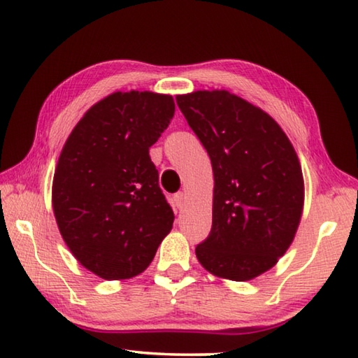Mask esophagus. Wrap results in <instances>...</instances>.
<instances>
[{
	"mask_svg": "<svg viewBox=\"0 0 358 358\" xmlns=\"http://www.w3.org/2000/svg\"><path fill=\"white\" fill-rule=\"evenodd\" d=\"M173 199H175V207H177L178 210H183L186 207V194L185 192H178Z\"/></svg>",
	"mask_w": 358,
	"mask_h": 358,
	"instance_id": "esophagus-1",
	"label": "esophagus"
}]
</instances>
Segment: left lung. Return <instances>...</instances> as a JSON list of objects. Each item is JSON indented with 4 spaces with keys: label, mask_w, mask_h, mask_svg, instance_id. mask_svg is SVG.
<instances>
[{
    "label": "left lung",
    "mask_w": 358,
    "mask_h": 358,
    "mask_svg": "<svg viewBox=\"0 0 358 358\" xmlns=\"http://www.w3.org/2000/svg\"><path fill=\"white\" fill-rule=\"evenodd\" d=\"M177 104L213 167V226L197 260L222 280L251 281L295 238L305 203L299 156L268 113L227 90L178 94Z\"/></svg>",
    "instance_id": "obj_1"
}]
</instances>
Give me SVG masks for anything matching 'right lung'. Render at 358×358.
I'll return each mask as SVG.
<instances>
[{
    "instance_id": "obj_1",
    "label": "right lung",
    "mask_w": 358,
    "mask_h": 358,
    "mask_svg": "<svg viewBox=\"0 0 358 358\" xmlns=\"http://www.w3.org/2000/svg\"><path fill=\"white\" fill-rule=\"evenodd\" d=\"M173 113L171 94L115 92L85 112L59 153L52 185L59 234L102 280L141 275L172 230L150 147Z\"/></svg>"
}]
</instances>
